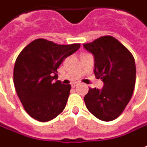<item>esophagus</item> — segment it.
<instances>
[{
    "label": "esophagus",
    "instance_id": "1",
    "mask_svg": "<svg viewBox=\"0 0 147 147\" xmlns=\"http://www.w3.org/2000/svg\"><path fill=\"white\" fill-rule=\"evenodd\" d=\"M77 85H78V83H76V82H74V83H72V84H71L72 88H76Z\"/></svg>",
    "mask_w": 147,
    "mask_h": 147
}]
</instances>
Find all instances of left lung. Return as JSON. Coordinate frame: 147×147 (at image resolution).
I'll return each mask as SVG.
<instances>
[{"label": "left lung", "instance_id": "left-lung-1", "mask_svg": "<svg viewBox=\"0 0 147 147\" xmlns=\"http://www.w3.org/2000/svg\"><path fill=\"white\" fill-rule=\"evenodd\" d=\"M94 55V74L102 79L101 89L89 88L84 96L88 110L102 121H112L123 113L133 93L136 65L132 53L111 36L83 44Z\"/></svg>", "mask_w": 147, "mask_h": 147}]
</instances>
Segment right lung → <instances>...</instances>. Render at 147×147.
I'll return each instance as SVG.
<instances>
[{
	"label": "right lung",
	"mask_w": 147,
	"mask_h": 147,
	"mask_svg": "<svg viewBox=\"0 0 147 147\" xmlns=\"http://www.w3.org/2000/svg\"><path fill=\"white\" fill-rule=\"evenodd\" d=\"M80 44L59 45L39 38L22 50L14 67V84L25 111L37 121L55 119L65 109L70 84L57 80L63 60L77 51Z\"/></svg>",
	"instance_id": "add662e5"
}]
</instances>
